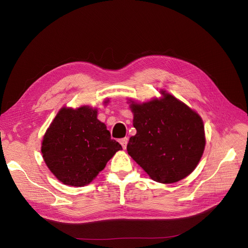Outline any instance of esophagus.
Returning a JSON list of instances; mask_svg holds the SVG:
<instances>
[{"label":"esophagus","instance_id":"esophagus-1","mask_svg":"<svg viewBox=\"0 0 248 248\" xmlns=\"http://www.w3.org/2000/svg\"><path fill=\"white\" fill-rule=\"evenodd\" d=\"M127 142H128V139H127V138H123V139H121V140H120V144H121V145H122L123 149H126V146H127Z\"/></svg>","mask_w":248,"mask_h":248}]
</instances>
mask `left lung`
I'll return each instance as SVG.
<instances>
[{
    "instance_id": "1",
    "label": "left lung",
    "mask_w": 248,
    "mask_h": 248,
    "mask_svg": "<svg viewBox=\"0 0 248 248\" xmlns=\"http://www.w3.org/2000/svg\"><path fill=\"white\" fill-rule=\"evenodd\" d=\"M161 99L131 101L137 134L127 152L159 183H175L197 168L206 145L202 118L176 97L161 91Z\"/></svg>"
}]
</instances>
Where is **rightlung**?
<instances>
[{"mask_svg": "<svg viewBox=\"0 0 248 248\" xmlns=\"http://www.w3.org/2000/svg\"><path fill=\"white\" fill-rule=\"evenodd\" d=\"M119 150L122 146L110 139L106 124L97 119V109L86 106L61 108L41 146L52 174L62 183L77 187L92 182Z\"/></svg>", "mask_w": 248, "mask_h": 248, "instance_id": "obj_1", "label": "right lung"}]
</instances>
